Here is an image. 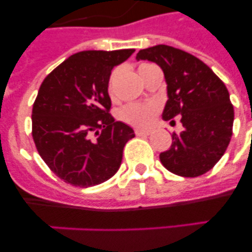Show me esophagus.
I'll return each instance as SVG.
<instances>
[{
    "instance_id": "1",
    "label": "esophagus",
    "mask_w": 252,
    "mask_h": 252,
    "mask_svg": "<svg viewBox=\"0 0 252 252\" xmlns=\"http://www.w3.org/2000/svg\"><path fill=\"white\" fill-rule=\"evenodd\" d=\"M135 133H136L137 136H148V135H150V131H149V130H140V128H136V130H135Z\"/></svg>"
}]
</instances>
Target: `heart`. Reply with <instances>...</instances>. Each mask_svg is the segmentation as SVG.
<instances>
[{"label": "heart", "mask_w": 252, "mask_h": 252, "mask_svg": "<svg viewBox=\"0 0 252 252\" xmlns=\"http://www.w3.org/2000/svg\"><path fill=\"white\" fill-rule=\"evenodd\" d=\"M151 64L144 63L139 66V72ZM112 82V79H111ZM158 113V107L153 103H128L120 110L119 117L125 124L135 127H148L153 124Z\"/></svg>", "instance_id": "1"}]
</instances>
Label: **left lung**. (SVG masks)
Here are the masks:
<instances>
[{
	"label": "left lung",
	"instance_id": "1",
	"mask_svg": "<svg viewBox=\"0 0 252 252\" xmlns=\"http://www.w3.org/2000/svg\"><path fill=\"white\" fill-rule=\"evenodd\" d=\"M136 59L150 60L162 69L168 84V102L162 119L184 130L173 133L169 150L160 161L169 171L186 178L204 174L217 164L231 141L233 106L223 82L202 60L169 45L142 49Z\"/></svg>",
	"mask_w": 252,
	"mask_h": 252
}]
</instances>
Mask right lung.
<instances>
[{"label":"right lung","instance_id":"1","mask_svg":"<svg viewBox=\"0 0 252 252\" xmlns=\"http://www.w3.org/2000/svg\"><path fill=\"white\" fill-rule=\"evenodd\" d=\"M133 49L79 51L43 81L32 106V139L53 173L75 187L116 174L133 130L110 113L111 70Z\"/></svg>","mask_w":252,"mask_h":252}]
</instances>
